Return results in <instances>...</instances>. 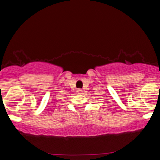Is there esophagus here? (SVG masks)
I'll use <instances>...</instances> for the list:
<instances>
[{
    "mask_svg": "<svg viewBox=\"0 0 160 160\" xmlns=\"http://www.w3.org/2000/svg\"><path fill=\"white\" fill-rule=\"evenodd\" d=\"M78 93H79V94H81V93H82V89H78Z\"/></svg>",
    "mask_w": 160,
    "mask_h": 160,
    "instance_id": "34e87169",
    "label": "esophagus"
}]
</instances>
